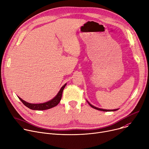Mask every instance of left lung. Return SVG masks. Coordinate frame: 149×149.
Returning a JSON list of instances; mask_svg holds the SVG:
<instances>
[{
  "mask_svg": "<svg viewBox=\"0 0 149 149\" xmlns=\"http://www.w3.org/2000/svg\"><path fill=\"white\" fill-rule=\"evenodd\" d=\"M88 102V101H87ZM88 103L89 104V105L91 106V107H92L93 108H94V109H97V110H99V111H104V112H107V111H117L118 109H113V110H106V109H100V108H98V107H95V106H93V105H91L89 102H88Z\"/></svg>",
  "mask_w": 149,
  "mask_h": 149,
  "instance_id": "obj_1",
  "label": "left lung"
}]
</instances>
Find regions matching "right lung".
Instances as JSON below:
<instances>
[{
  "instance_id": "1",
  "label": "right lung",
  "mask_w": 149,
  "mask_h": 149,
  "mask_svg": "<svg viewBox=\"0 0 149 149\" xmlns=\"http://www.w3.org/2000/svg\"><path fill=\"white\" fill-rule=\"evenodd\" d=\"M65 84L62 87V88H61L60 91H59V93H58L57 95L54 97L53 99H52L51 100L46 102V103H40V104H33V103H29L28 102H26L24 100H23L22 99H21V98H19V99L22 102V103L27 107L30 108V109L32 110H38V111H43V110H46V109H50V108H52L53 107L56 106V105H58L59 104V103L60 102L61 98H62V92L63 90L64 89V88L66 86Z\"/></svg>"
}]
</instances>
